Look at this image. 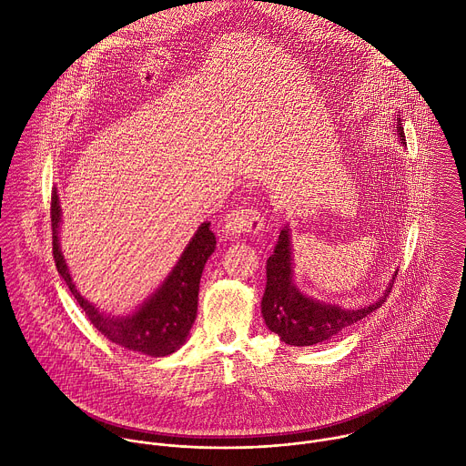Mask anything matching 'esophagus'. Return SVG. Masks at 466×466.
I'll use <instances>...</instances> for the list:
<instances>
[{
    "label": "esophagus",
    "instance_id": "1",
    "mask_svg": "<svg viewBox=\"0 0 466 466\" xmlns=\"http://www.w3.org/2000/svg\"><path fill=\"white\" fill-rule=\"evenodd\" d=\"M263 230H265V216L254 205L236 207L225 218V232H227V236L261 234Z\"/></svg>",
    "mask_w": 466,
    "mask_h": 466
}]
</instances>
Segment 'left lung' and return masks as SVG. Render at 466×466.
Segmentation results:
<instances>
[{"label":"left lung","mask_w":466,"mask_h":466,"mask_svg":"<svg viewBox=\"0 0 466 466\" xmlns=\"http://www.w3.org/2000/svg\"><path fill=\"white\" fill-rule=\"evenodd\" d=\"M405 143L403 127H398ZM394 281L385 296L360 310H343L336 305H325L305 298L292 283V259L289 228L281 230L278 245L267 261V289L261 301V312L267 327L292 347H312L329 341L378 310L389 298Z\"/></svg>","instance_id":"obj_1"}]
</instances>
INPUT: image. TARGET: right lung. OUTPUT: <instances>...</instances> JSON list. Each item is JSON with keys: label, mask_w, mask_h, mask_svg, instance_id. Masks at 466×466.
<instances>
[{"label": "right lung", "mask_w": 466, "mask_h": 466, "mask_svg": "<svg viewBox=\"0 0 466 466\" xmlns=\"http://www.w3.org/2000/svg\"><path fill=\"white\" fill-rule=\"evenodd\" d=\"M59 219V199L57 192L52 190L50 221L54 263L74 299L83 309L86 319L103 336H106V339L128 350L148 354L154 358L168 356L177 350L185 343L188 330L196 319L201 272L207 259L216 248V236L208 228L210 223H203L198 228L196 236L185 248L181 259L177 261L167 281L161 285V289L152 294V298L134 316L116 319L97 312V309H94V305L83 299V296L76 290L57 243Z\"/></svg>", "instance_id": "1"}]
</instances>
